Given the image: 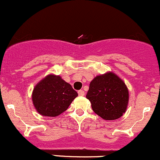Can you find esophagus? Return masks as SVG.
<instances>
[{
  "label": "esophagus",
  "mask_w": 160,
  "mask_h": 160,
  "mask_svg": "<svg viewBox=\"0 0 160 160\" xmlns=\"http://www.w3.org/2000/svg\"><path fill=\"white\" fill-rule=\"evenodd\" d=\"M78 94H79V96H83L84 95H85V92H84L83 90H82V89H80V90L78 91Z\"/></svg>",
  "instance_id": "1"
}]
</instances>
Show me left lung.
<instances>
[{
	"instance_id": "left-lung-1",
	"label": "left lung",
	"mask_w": 160,
	"mask_h": 160,
	"mask_svg": "<svg viewBox=\"0 0 160 160\" xmlns=\"http://www.w3.org/2000/svg\"><path fill=\"white\" fill-rule=\"evenodd\" d=\"M87 99L93 112L105 120H115L126 112L129 93L125 83L112 72L96 77L89 83Z\"/></svg>"
}]
</instances>
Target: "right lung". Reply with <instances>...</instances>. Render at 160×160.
<instances>
[{
	"instance_id": "1",
	"label": "right lung",
	"mask_w": 160,
	"mask_h": 160,
	"mask_svg": "<svg viewBox=\"0 0 160 160\" xmlns=\"http://www.w3.org/2000/svg\"><path fill=\"white\" fill-rule=\"evenodd\" d=\"M77 92L60 76L48 74L33 89L32 102L40 115L56 117L65 112Z\"/></svg>"
}]
</instances>
